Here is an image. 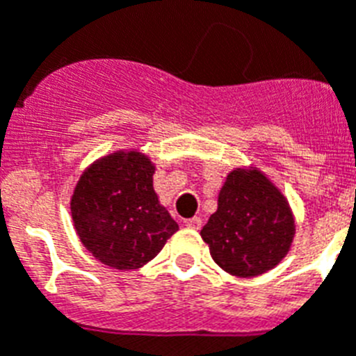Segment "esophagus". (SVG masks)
Here are the masks:
<instances>
[{
    "label": "esophagus",
    "instance_id": "esophagus-1",
    "mask_svg": "<svg viewBox=\"0 0 356 356\" xmlns=\"http://www.w3.org/2000/svg\"><path fill=\"white\" fill-rule=\"evenodd\" d=\"M185 225H187L189 229H200V227H202V218H198V216L187 218V220H185Z\"/></svg>",
    "mask_w": 356,
    "mask_h": 356
}]
</instances>
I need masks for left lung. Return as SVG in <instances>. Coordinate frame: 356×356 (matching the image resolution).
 I'll use <instances>...</instances> for the list:
<instances>
[{"label": "left lung", "mask_w": 356, "mask_h": 356, "mask_svg": "<svg viewBox=\"0 0 356 356\" xmlns=\"http://www.w3.org/2000/svg\"><path fill=\"white\" fill-rule=\"evenodd\" d=\"M211 257L234 277H257L286 257L295 234L289 205L258 171H233L202 229Z\"/></svg>", "instance_id": "1"}]
</instances>
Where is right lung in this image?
Instances as JSON below:
<instances>
[{"instance_id":"1","label":"right lung","mask_w":356,"mask_h":356,"mask_svg":"<svg viewBox=\"0 0 356 356\" xmlns=\"http://www.w3.org/2000/svg\"><path fill=\"white\" fill-rule=\"evenodd\" d=\"M154 167L136 151L114 152L81 175L70 211L85 248L105 266L138 269L178 231L152 189Z\"/></svg>"}]
</instances>
